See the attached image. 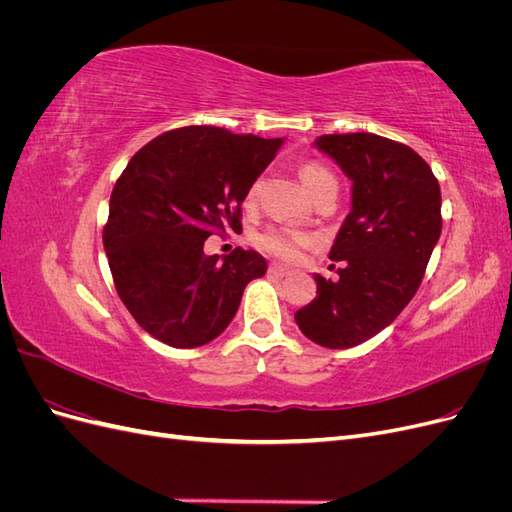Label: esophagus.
Wrapping results in <instances>:
<instances>
[{
    "label": "esophagus",
    "mask_w": 512,
    "mask_h": 512,
    "mask_svg": "<svg viewBox=\"0 0 512 512\" xmlns=\"http://www.w3.org/2000/svg\"><path fill=\"white\" fill-rule=\"evenodd\" d=\"M269 273L275 275V277H286V275H290L292 271H290L288 267H284V265H271V267H269Z\"/></svg>",
    "instance_id": "obj_1"
}]
</instances>
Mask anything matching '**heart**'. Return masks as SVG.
Wrapping results in <instances>:
<instances>
[{
  "label": "heart",
  "mask_w": 512,
  "mask_h": 512,
  "mask_svg": "<svg viewBox=\"0 0 512 512\" xmlns=\"http://www.w3.org/2000/svg\"><path fill=\"white\" fill-rule=\"evenodd\" d=\"M335 179L327 168L309 162L305 166H301V181L307 188V192L312 194L320 183ZM256 194V185H252L250 190H247V200H252ZM256 243L260 250H265L277 258L282 260H297L301 256L303 247H309L314 243V237L307 235V232L301 230H290V228H269L265 232H260L256 237Z\"/></svg>",
  "instance_id": "b5f03b06"
}]
</instances>
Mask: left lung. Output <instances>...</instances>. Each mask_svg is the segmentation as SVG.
I'll use <instances>...</instances> for the list:
<instances>
[{
    "label": "left lung",
    "instance_id": "obj_1",
    "mask_svg": "<svg viewBox=\"0 0 512 512\" xmlns=\"http://www.w3.org/2000/svg\"><path fill=\"white\" fill-rule=\"evenodd\" d=\"M314 147L344 170L352 198L329 252L342 262L339 280L314 273L316 299L294 320L314 344L342 350L378 335L412 301L440 239L442 196L429 164L389 138L327 134Z\"/></svg>",
    "mask_w": 512,
    "mask_h": 512
}]
</instances>
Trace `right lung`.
Returning <instances> with one entry per match:
<instances>
[{
  "mask_svg": "<svg viewBox=\"0 0 512 512\" xmlns=\"http://www.w3.org/2000/svg\"><path fill=\"white\" fill-rule=\"evenodd\" d=\"M284 138L213 126L170 130L136 151L117 179L104 252L119 299L173 348H198L235 318L243 290L267 273L254 250L207 256L215 228L239 224L241 203Z\"/></svg>",
  "mask_w": 512,
  "mask_h": 512,
  "instance_id": "right-lung-1",
  "label": "right lung"
}]
</instances>
